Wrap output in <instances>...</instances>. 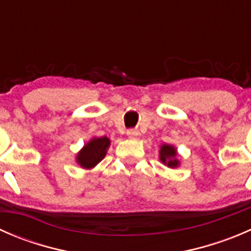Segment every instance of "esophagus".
<instances>
[{
	"label": "esophagus",
	"instance_id": "1",
	"mask_svg": "<svg viewBox=\"0 0 251 251\" xmlns=\"http://www.w3.org/2000/svg\"><path fill=\"white\" fill-rule=\"evenodd\" d=\"M127 136L131 138H135L138 136V131L137 130H133V128H130V130H127Z\"/></svg>",
	"mask_w": 251,
	"mask_h": 251
}]
</instances>
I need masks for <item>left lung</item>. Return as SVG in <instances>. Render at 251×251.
<instances>
[{
	"label": "left lung",
	"instance_id": "8db88e82",
	"mask_svg": "<svg viewBox=\"0 0 251 251\" xmlns=\"http://www.w3.org/2000/svg\"><path fill=\"white\" fill-rule=\"evenodd\" d=\"M159 154H160L159 158H160L161 163L168 165L169 168H177L179 165V161L177 159L176 148L174 146H171V144H163L160 147Z\"/></svg>",
	"mask_w": 251,
	"mask_h": 251
}]
</instances>
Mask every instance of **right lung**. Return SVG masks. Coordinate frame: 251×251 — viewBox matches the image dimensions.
Wrapping results in <instances>:
<instances>
[{"label": "right lung", "instance_id": "right-lung-1", "mask_svg": "<svg viewBox=\"0 0 251 251\" xmlns=\"http://www.w3.org/2000/svg\"><path fill=\"white\" fill-rule=\"evenodd\" d=\"M109 146L110 141L105 136L92 138L77 153V164L83 169L95 168L100 161H102L104 159L105 154H107V149L109 148Z\"/></svg>", "mask_w": 251, "mask_h": 251}]
</instances>
